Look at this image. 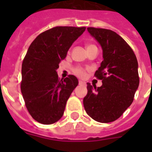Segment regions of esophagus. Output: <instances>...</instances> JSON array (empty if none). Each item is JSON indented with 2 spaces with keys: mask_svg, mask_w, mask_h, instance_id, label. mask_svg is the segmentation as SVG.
<instances>
[{
  "mask_svg": "<svg viewBox=\"0 0 152 152\" xmlns=\"http://www.w3.org/2000/svg\"><path fill=\"white\" fill-rule=\"evenodd\" d=\"M79 84H80V85H86L85 82H83V81L80 80L79 81Z\"/></svg>",
  "mask_w": 152,
  "mask_h": 152,
  "instance_id": "1",
  "label": "esophagus"
}]
</instances>
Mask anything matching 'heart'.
Segmentation results:
<instances>
[{
    "instance_id": "b5f03b06",
    "label": "heart",
    "mask_w": 152,
    "mask_h": 152,
    "mask_svg": "<svg viewBox=\"0 0 152 152\" xmlns=\"http://www.w3.org/2000/svg\"><path fill=\"white\" fill-rule=\"evenodd\" d=\"M91 46H93V45H88V46H87V49L89 48V47H91ZM75 72H76L78 76H81V77H84L86 75L85 70L83 69H80V68H77V69H75Z\"/></svg>"
}]
</instances>
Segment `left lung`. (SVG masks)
<instances>
[{"label":"left lung","instance_id":"8db88e82","mask_svg":"<svg viewBox=\"0 0 152 152\" xmlns=\"http://www.w3.org/2000/svg\"><path fill=\"white\" fill-rule=\"evenodd\" d=\"M87 29L102 50V61L95 73L102 85L96 88L87 83L83 106L98 122H111L120 118L133 101L140 83L138 62L131 47L116 32L95 27Z\"/></svg>","mask_w":152,"mask_h":152}]
</instances>
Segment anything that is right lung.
Masks as SVG:
<instances>
[{"instance_id": "right-lung-1", "label": "right lung", "mask_w": 152, "mask_h": 152, "mask_svg": "<svg viewBox=\"0 0 152 152\" xmlns=\"http://www.w3.org/2000/svg\"><path fill=\"white\" fill-rule=\"evenodd\" d=\"M86 27H56L36 37L22 64L21 92L27 109L38 122L50 125L64 114L67 100L78 85L70 75L58 79L57 69Z\"/></svg>"}]
</instances>
